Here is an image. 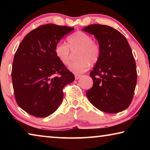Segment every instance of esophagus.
Returning <instances> with one entry per match:
<instances>
[{"label":"esophagus","mask_w":150,"mask_h":150,"mask_svg":"<svg viewBox=\"0 0 150 150\" xmlns=\"http://www.w3.org/2000/svg\"><path fill=\"white\" fill-rule=\"evenodd\" d=\"M81 77V75H75V80L79 79Z\"/></svg>","instance_id":"obj_1"}]
</instances>
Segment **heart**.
Wrapping results in <instances>:
<instances>
[{
  "mask_svg": "<svg viewBox=\"0 0 150 150\" xmlns=\"http://www.w3.org/2000/svg\"><path fill=\"white\" fill-rule=\"evenodd\" d=\"M67 44L58 42L54 52L59 62L64 65L70 62L71 51H76L75 56L77 60L71 63L69 69L76 74L87 71L91 65L98 62L100 57V47L98 43L92 40V36L83 31H78L67 38Z\"/></svg>",
  "mask_w": 150,
  "mask_h": 150,
  "instance_id": "obj_1",
  "label": "heart"
}]
</instances>
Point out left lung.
<instances>
[{"mask_svg":"<svg viewBox=\"0 0 150 150\" xmlns=\"http://www.w3.org/2000/svg\"><path fill=\"white\" fill-rule=\"evenodd\" d=\"M97 40L100 57L90 76L93 85L86 95L96 108L118 113L128 107L137 82L136 62L125 37L113 28L98 24L83 28Z\"/></svg>","mask_w":150,"mask_h":150,"instance_id":"obj_1","label":"left lung"}]
</instances>
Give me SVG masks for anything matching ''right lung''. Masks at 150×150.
<instances>
[{
	"mask_svg": "<svg viewBox=\"0 0 150 150\" xmlns=\"http://www.w3.org/2000/svg\"><path fill=\"white\" fill-rule=\"evenodd\" d=\"M73 28L47 24L29 32L14 55L12 85L17 104L35 117H46L59 107L63 88L74 75L57 59L55 45Z\"/></svg>",
	"mask_w": 150,
	"mask_h": 150,
	"instance_id": "right-lung-1",
	"label": "right lung"
}]
</instances>
